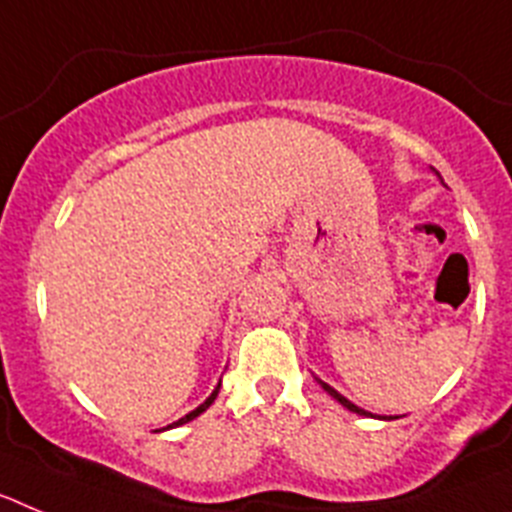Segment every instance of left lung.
<instances>
[{"label":"left lung","instance_id":"obj_1","mask_svg":"<svg viewBox=\"0 0 512 512\" xmlns=\"http://www.w3.org/2000/svg\"><path fill=\"white\" fill-rule=\"evenodd\" d=\"M433 171H436V169H433ZM436 176H438V179H441V174H438V171H436ZM315 379H318V377H315ZM318 384H320V387H323V390H325V392H328V395H330V397H333V400H338V402H341L343 408H346V410H351V413H356V415H364V418H379V420H395V418H384V415H372V413H369V410L359 408V405H354V402L348 400V397H343V395H341V392H338V390H333V387H330V384H325V382H323V379H318Z\"/></svg>","mask_w":512,"mask_h":512}]
</instances>
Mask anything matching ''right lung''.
Returning <instances> with one entry per match:
<instances>
[{
  "instance_id": "1",
  "label": "right lung",
  "mask_w": 512,
  "mask_h": 512,
  "mask_svg": "<svg viewBox=\"0 0 512 512\" xmlns=\"http://www.w3.org/2000/svg\"><path fill=\"white\" fill-rule=\"evenodd\" d=\"M217 392H220V384H217L215 390H212V395H210V397H207V400H205V402H202L200 408H194V410H192V413H187V415H184V418H179V420H176V423L166 425V428H176V425H184V423H189V420H194V418H197V415H202V413H205V410H207V408H210L212 402H215Z\"/></svg>"
}]
</instances>
